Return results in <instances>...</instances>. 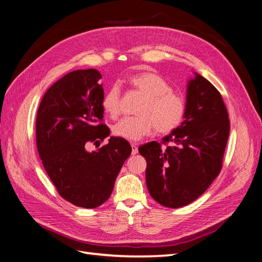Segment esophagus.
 <instances>
[{
	"label": "esophagus",
	"mask_w": 262,
	"mask_h": 262,
	"mask_svg": "<svg viewBox=\"0 0 262 262\" xmlns=\"http://www.w3.org/2000/svg\"><path fill=\"white\" fill-rule=\"evenodd\" d=\"M131 147H132V155L138 154V152H139V144L138 143H132Z\"/></svg>",
	"instance_id": "1"
}]
</instances>
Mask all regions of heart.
<instances>
[{"label": "heart", "mask_w": 262, "mask_h": 262, "mask_svg": "<svg viewBox=\"0 0 262 262\" xmlns=\"http://www.w3.org/2000/svg\"><path fill=\"white\" fill-rule=\"evenodd\" d=\"M130 84L144 96L138 107L136 117H124L114 125L117 137L138 141L155 129L167 134L176 130L186 115V102L172 93L171 86L160 75L143 72L133 75ZM102 108L113 118L120 114V89L114 84L105 94Z\"/></svg>", "instance_id": "heart-1"}]
</instances>
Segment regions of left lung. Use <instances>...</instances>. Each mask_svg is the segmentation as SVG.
Returning a JSON list of instances; mask_svg holds the SVG:
<instances>
[{
	"label": "left lung",
	"mask_w": 262,
	"mask_h": 262,
	"mask_svg": "<svg viewBox=\"0 0 262 262\" xmlns=\"http://www.w3.org/2000/svg\"><path fill=\"white\" fill-rule=\"evenodd\" d=\"M187 84L185 120L162 139L139 147L146 160V186L153 199L177 209L198 199L222 168L229 120L220 92L193 73Z\"/></svg>",
	"instance_id": "obj_1"
}]
</instances>
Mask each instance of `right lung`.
<instances>
[{"instance_id": "1", "label": "right lung", "mask_w": 262, "mask_h": 262, "mask_svg": "<svg viewBox=\"0 0 262 262\" xmlns=\"http://www.w3.org/2000/svg\"><path fill=\"white\" fill-rule=\"evenodd\" d=\"M95 69L76 70L46 92L36 120L39 156L62 198L76 207L94 209L109 199L116 178L131 154L126 140L109 137L102 120L104 90Z\"/></svg>"}]
</instances>
